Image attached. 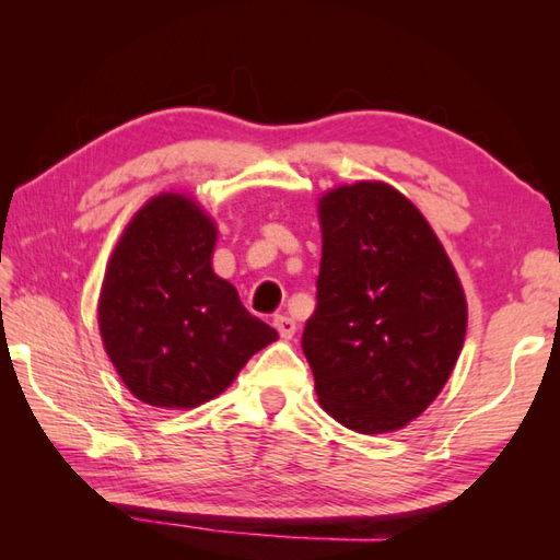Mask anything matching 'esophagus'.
<instances>
[{"instance_id": "obj_1", "label": "esophagus", "mask_w": 560, "mask_h": 560, "mask_svg": "<svg viewBox=\"0 0 560 560\" xmlns=\"http://www.w3.org/2000/svg\"><path fill=\"white\" fill-rule=\"evenodd\" d=\"M273 327H277L281 339H291L295 335V323H293L289 315H277V317H273Z\"/></svg>"}]
</instances>
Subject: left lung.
I'll return each mask as SVG.
<instances>
[{
  "label": "left lung",
  "instance_id": "8db88e82",
  "mask_svg": "<svg viewBox=\"0 0 560 560\" xmlns=\"http://www.w3.org/2000/svg\"><path fill=\"white\" fill-rule=\"evenodd\" d=\"M323 261L303 331L315 392L331 419L392 433L431 407L467 337V295L431 223L383 180L317 201Z\"/></svg>",
  "mask_w": 560,
  "mask_h": 560
}]
</instances>
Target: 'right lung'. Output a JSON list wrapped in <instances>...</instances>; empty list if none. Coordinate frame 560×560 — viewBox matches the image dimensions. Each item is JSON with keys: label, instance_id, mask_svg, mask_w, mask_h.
<instances>
[{"label": "right lung", "instance_id": "1", "mask_svg": "<svg viewBox=\"0 0 560 560\" xmlns=\"http://www.w3.org/2000/svg\"><path fill=\"white\" fill-rule=\"evenodd\" d=\"M217 241V221L192 195L161 192L129 219L105 267L103 349L149 407L183 411L219 397L279 339L213 271Z\"/></svg>", "mask_w": 560, "mask_h": 560}]
</instances>
